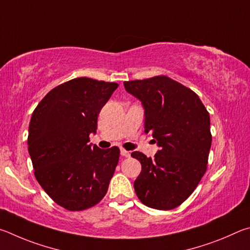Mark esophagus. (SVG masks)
<instances>
[{
  "label": "esophagus",
  "instance_id": "1",
  "mask_svg": "<svg viewBox=\"0 0 250 250\" xmlns=\"http://www.w3.org/2000/svg\"><path fill=\"white\" fill-rule=\"evenodd\" d=\"M121 155L123 157H130V151H127V150H125L124 148H122V149H121Z\"/></svg>",
  "mask_w": 250,
  "mask_h": 250
}]
</instances>
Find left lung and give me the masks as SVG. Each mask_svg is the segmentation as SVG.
<instances>
[{"label": "left lung", "mask_w": 250, "mask_h": 250, "mask_svg": "<svg viewBox=\"0 0 250 250\" xmlns=\"http://www.w3.org/2000/svg\"><path fill=\"white\" fill-rule=\"evenodd\" d=\"M124 86L142 102L145 133L160 147L155 158L132 152L142 164L135 192L147 207L172 209L189 198L207 171L212 144L208 112L195 92L169 77L125 81Z\"/></svg>", "instance_id": "left-lung-1"}]
</instances>
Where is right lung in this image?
I'll use <instances>...</instances> for the list:
<instances>
[{"label":"right lung","instance_id":"obj_1","mask_svg":"<svg viewBox=\"0 0 250 250\" xmlns=\"http://www.w3.org/2000/svg\"><path fill=\"white\" fill-rule=\"evenodd\" d=\"M115 82L77 78L48 92L33 112L28 152L46 193L69 211H83L106 194L120 148L92 146L98 115L117 89Z\"/></svg>","mask_w":250,"mask_h":250}]
</instances>
